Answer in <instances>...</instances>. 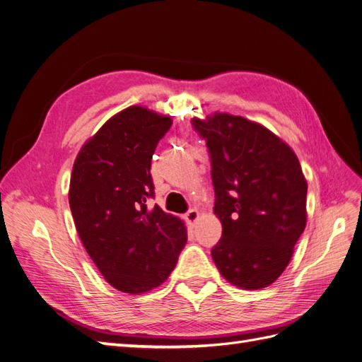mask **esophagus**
<instances>
[{"label": "esophagus", "mask_w": 362, "mask_h": 362, "mask_svg": "<svg viewBox=\"0 0 362 362\" xmlns=\"http://www.w3.org/2000/svg\"><path fill=\"white\" fill-rule=\"evenodd\" d=\"M199 218V210L198 208H192L187 213H185V221H187L190 225H193L196 221Z\"/></svg>", "instance_id": "obj_1"}]
</instances>
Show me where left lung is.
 <instances>
[{"mask_svg": "<svg viewBox=\"0 0 362 362\" xmlns=\"http://www.w3.org/2000/svg\"><path fill=\"white\" fill-rule=\"evenodd\" d=\"M211 157L214 214L222 238L211 257L237 288L272 286L306 225V184L298 156L273 131L243 116L194 117Z\"/></svg>", "mask_w": 362, "mask_h": 362, "instance_id": "obj_1", "label": "left lung"}]
</instances>
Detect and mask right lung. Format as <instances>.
<instances>
[{
	"label": "right lung",
	"mask_w": 362,
	"mask_h": 362,
	"mask_svg": "<svg viewBox=\"0 0 362 362\" xmlns=\"http://www.w3.org/2000/svg\"><path fill=\"white\" fill-rule=\"evenodd\" d=\"M170 116L131 105L86 140L69 184L76 233L104 279L140 294L161 286L187 242L180 217L149 208L154 194L151 160Z\"/></svg>",
	"instance_id": "right-lung-1"
}]
</instances>
